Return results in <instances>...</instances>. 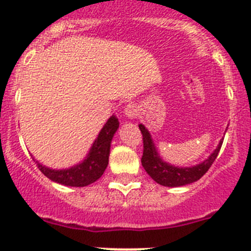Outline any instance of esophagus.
<instances>
[{
	"mask_svg": "<svg viewBox=\"0 0 251 251\" xmlns=\"http://www.w3.org/2000/svg\"><path fill=\"white\" fill-rule=\"evenodd\" d=\"M124 114L127 115L128 118L130 119L136 118L137 115H138V108H137L136 104H133V103L127 104L126 108H124Z\"/></svg>",
	"mask_w": 251,
	"mask_h": 251,
	"instance_id": "esophagus-1",
	"label": "esophagus"
}]
</instances>
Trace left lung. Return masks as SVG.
I'll use <instances>...</instances> for the list:
<instances>
[{
	"label": "left lung",
	"mask_w": 251,
	"mask_h": 251,
	"mask_svg": "<svg viewBox=\"0 0 251 251\" xmlns=\"http://www.w3.org/2000/svg\"><path fill=\"white\" fill-rule=\"evenodd\" d=\"M139 129L143 136V156L141 159L142 166L157 183L167 186V187L185 186L200 179L207 172L208 168L211 167L217 154L220 152L221 145H223V141H220L214 153H211V156L200 165L194 166V167H176V166L168 165L167 162L162 161L150 132L143 124H139Z\"/></svg>",
	"instance_id": "8db88e82"
}]
</instances>
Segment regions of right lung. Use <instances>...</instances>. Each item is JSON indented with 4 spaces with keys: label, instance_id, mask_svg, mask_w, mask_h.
Returning <instances> with one entry per match:
<instances>
[{
    "label": "right lung",
    "instance_id": "right-lung-1",
    "mask_svg": "<svg viewBox=\"0 0 251 251\" xmlns=\"http://www.w3.org/2000/svg\"><path fill=\"white\" fill-rule=\"evenodd\" d=\"M118 127V118L115 115H112L101 128L86 158L74 167L66 170H51L36 161L37 167L48 178L60 185L72 186V187H84L90 185L100 178L108 166L110 143Z\"/></svg>",
    "mask_w": 251,
    "mask_h": 251
}]
</instances>
